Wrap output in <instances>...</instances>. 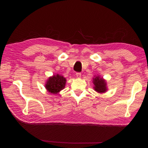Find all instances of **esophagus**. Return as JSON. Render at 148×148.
<instances>
[{"label": "esophagus", "mask_w": 148, "mask_h": 148, "mask_svg": "<svg viewBox=\"0 0 148 148\" xmlns=\"http://www.w3.org/2000/svg\"><path fill=\"white\" fill-rule=\"evenodd\" d=\"M76 76L77 78H80V77H82V74L79 73V72H77V73L76 74Z\"/></svg>", "instance_id": "1"}]
</instances>
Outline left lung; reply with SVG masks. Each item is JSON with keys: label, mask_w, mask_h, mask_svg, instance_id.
<instances>
[{"label": "left lung", "mask_w": 148, "mask_h": 148, "mask_svg": "<svg viewBox=\"0 0 148 148\" xmlns=\"http://www.w3.org/2000/svg\"><path fill=\"white\" fill-rule=\"evenodd\" d=\"M92 83L94 84L93 89L99 93H104L108 91L107 82L106 79L99 75H95L92 78Z\"/></svg>", "instance_id": "8db88e82"}]
</instances>
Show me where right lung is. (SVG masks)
Masks as SVG:
<instances>
[{
    "label": "right lung",
    "instance_id": "right-lung-1",
    "mask_svg": "<svg viewBox=\"0 0 148 148\" xmlns=\"http://www.w3.org/2000/svg\"><path fill=\"white\" fill-rule=\"evenodd\" d=\"M66 79L61 74H57L48 77L45 84V88L49 93L56 95L64 89Z\"/></svg>",
    "mask_w": 148,
    "mask_h": 148
}]
</instances>
